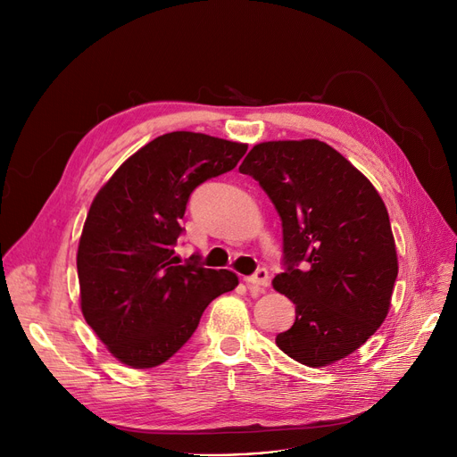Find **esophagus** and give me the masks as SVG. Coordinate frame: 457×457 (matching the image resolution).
<instances>
[{"mask_svg": "<svg viewBox=\"0 0 457 457\" xmlns=\"http://www.w3.org/2000/svg\"><path fill=\"white\" fill-rule=\"evenodd\" d=\"M245 281H246V285L250 287V289L262 291L269 285V272H267V269H259L255 274L246 276Z\"/></svg>", "mask_w": 457, "mask_h": 457, "instance_id": "34e87169", "label": "esophagus"}]
</instances>
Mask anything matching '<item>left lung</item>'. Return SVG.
I'll return each instance as SVG.
<instances>
[{
    "instance_id": "8db88e82",
    "label": "left lung",
    "mask_w": 457,
    "mask_h": 457,
    "mask_svg": "<svg viewBox=\"0 0 457 457\" xmlns=\"http://www.w3.org/2000/svg\"><path fill=\"white\" fill-rule=\"evenodd\" d=\"M238 170L259 181L281 219L287 269L272 287L295 303L296 320L276 345L313 369L339 361L389 313L398 257L386 204L317 138L255 144Z\"/></svg>"
}]
</instances>
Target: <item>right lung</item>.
I'll return each instance as SVG.
<instances>
[{
	"instance_id": "1",
	"label": "right lung",
	"mask_w": 457,
	"mask_h": 457,
	"mask_svg": "<svg viewBox=\"0 0 457 457\" xmlns=\"http://www.w3.org/2000/svg\"><path fill=\"white\" fill-rule=\"evenodd\" d=\"M248 144L192 131L166 133L120 164L92 200L78 246L81 313L131 369L168 361L205 307L233 291L231 270L183 262L174 246L190 192L233 170Z\"/></svg>"
}]
</instances>
